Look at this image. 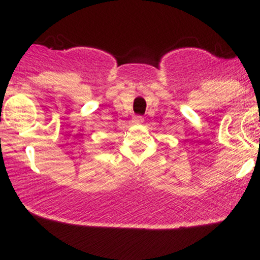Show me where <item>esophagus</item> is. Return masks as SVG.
<instances>
[{
    "label": "esophagus",
    "instance_id": "obj_1",
    "mask_svg": "<svg viewBox=\"0 0 260 260\" xmlns=\"http://www.w3.org/2000/svg\"><path fill=\"white\" fill-rule=\"evenodd\" d=\"M132 123L133 124H141V123H143V118L141 115H136L132 118Z\"/></svg>",
    "mask_w": 260,
    "mask_h": 260
}]
</instances>
